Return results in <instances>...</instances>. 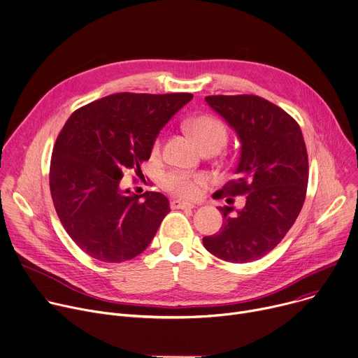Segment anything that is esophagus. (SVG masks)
<instances>
[{"instance_id":"34e87169","label":"esophagus","mask_w":358,"mask_h":358,"mask_svg":"<svg viewBox=\"0 0 358 358\" xmlns=\"http://www.w3.org/2000/svg\"><path fill=\"white\" fill-rule=\"evenodd\" d=\"M199 204L182 201V200H173L171 201V208L173 210H187V208H196Z\"/></svg>"}]
</instances>
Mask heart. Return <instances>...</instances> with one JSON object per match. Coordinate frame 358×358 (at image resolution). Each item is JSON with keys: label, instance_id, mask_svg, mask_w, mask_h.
<instances>
[{"label": "heart", "instance_id": "obj_1", "mask_svg": "<svg viewBox=\"0 0 358 358\" xmlns=\"http://www.w3.org/2000/svg\"><path fill=\"white\" fill-rule=\"evenodd\" d=\"M188 131L191 133L192 138L196 140L199 147L207 148V147H217L222 148L229 140V131H227L225 125L210 115L197 117L188 122ZM159 148V143L157 141L154 144V152H157ZM162 184L167 189L174 192L176 196L184 197V199H194L199 196L201 185L206 184V177L199 174H187V173H169Z\"/></svg>", "mask_w": 358, "mask_h": 358}]
</instances>
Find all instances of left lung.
I'll return each instance as SVG.
<instances>
[{
	"mask_svg": "<svg viewBox=\"0 0 358 358\" xmlns=\"http://www.w3.org/2000/svg\"><path fill=\"white\" fill-rule=\"evenodd\" d=\"M207 104L221 115L241 144L236 178L217 191L218 199L241 210L218 207L220 233L204 237V247L229 263H250L268 254L297 220L306 200L308 157L297 121L257 95H208Z\"/></svg>",
	"mask_w": 358,
	"mask_h": 358,
	"instance_id": "left-lung-1",
	"label": "left lung"
}]
</instances>
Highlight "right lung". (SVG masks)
Listing matches in <instances>:
<instances>
[{"label": "right lung", "mask_w": 358, "mask_h": 358, "mask_svg": "<svg viewBox=\"0 0 358 358\" xmlns=\"http://www.w3.org/2000/svg\"><path fill=\"white\" fill-rule=\"evenodd\" d=\"M192 94L120 92L71 114L57 137L50 167L51 197L64 229L90 257L122 263L141 254L171 210L166 196L121 188L141 171L155 138Z\"/></svg>", "instance_id": "obj_1"}]
</instances>
